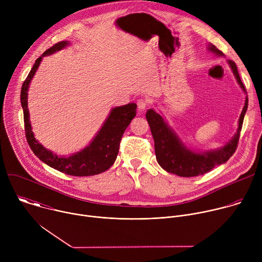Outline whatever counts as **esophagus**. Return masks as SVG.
Returning <instances> with one entry per match:
<instances>
[{"label": "esophagus", "instance_id": "obj_1", "mask_svg": "<svg viewBox=\"0 0 262 262\" xmlns=\"http://www.w3.org/2000/svg\"><path fill=\"white\" fill-rule=\"evenodd\" d=\"M147 104H148V102H147V100H146V99H144V98L138 99V101H137L138 110H139V111H141V112H142V111H144V110L146 108Z\"/></svg>", "mask_w": 262, "mask_h": 262}]
</instances>
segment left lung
Returning <instances> with one entry per match:
<instances>
[{"mask_svg": "<svg viewBox=\"0 0 262 262\" xmlns=\"http://www.w3.org/2000/svg\"><path fill=\"white\" fill-rule=\"evenodd\" d=\"M208 51L217 56H223V53L219 51L213 45H208ZM228 64L231 67L234 77L246 93V88L241 80L235 63L228 60ZM248 108V97L242 114L238 119V127L234 137L221 148L215 150H209L206 152H195L186 148L179 140L174 130L166 123L164 118L158 114L152 108H149L146 113V119L150 126V130L155 140L156 157L159 165L169 173L176 174L182 177H193L205 174L212 170L215 166L226 163L232 155L235 152L239 134L243 127L244 117Z\"/></svg>", "mask_w": 262, "mask_h": 262, "instance_id": "obj_1", "label": "left lung"}]
</instances>
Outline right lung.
Segmentation results:
<instances>
[{
  "label": "right lung",
  "mask_w": 262,
  "mask_h": 262,
  "mask_svg": "<svg viewBox=\"0 0 262 262\" xmlns=\"http://www.w3.org/2000/svg\"><path fill=\"white\" fill-rule=\"evenodd\" d=\"M68 45V41H60L47 50L41 57L35 61V64L29 72L27 79L23 83L20 102L24 110L26 138L35 156L50 167L72 176H91L106 171L116 161L122 135L137 114V104L130 102L122 106H116L112 110L95 138L87 147L77 154L68 158L58 157L51 150L45 148L35 139L32 132L28 110L29 85L36 70L38 69L42 58L64 49Z\"/></svg>",
  "instance_id": "add662e5"
}]
</instances>
